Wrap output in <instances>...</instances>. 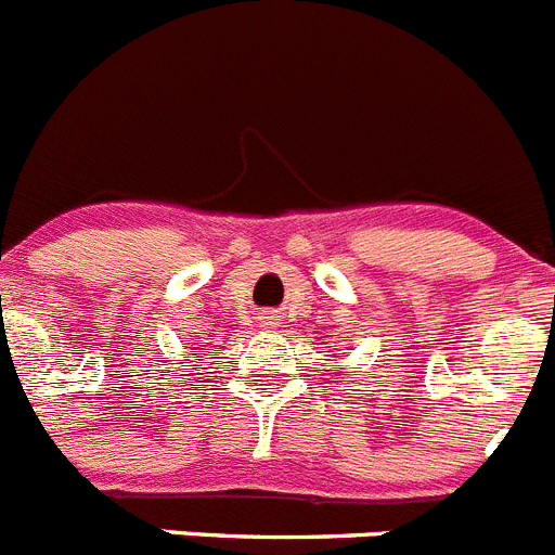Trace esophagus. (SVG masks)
<instances>
[{"label": "esophagus", "instance_id": "esophagus-1", "mask_svg": "<svg viewBox=\"0 0 555 555\" xmlns=\"http://www.w3.org/2000/svg\"><path fill=\"white\" fill-rule=\"evenodd\" d=\"M257 325H260V328H266V331L279 328V325H282V314H279V312H260V314H257Z\"/></svg>", "mask_w": 555, "mask_h": 555}]
</instances>
